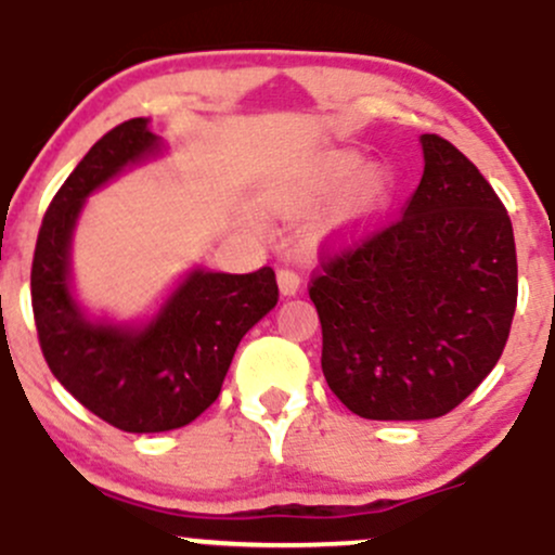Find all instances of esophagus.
Listing matches in <instances>:
<instances>
[{"label": "esophagus", "mask_w": 555, "mask_h": 555, "mask_svg": "<svg viewBox=\"0 0 555 555\" xmlns=\"http://www.w3.org/2000/svg\"><path fill=\"white\" fill-rule=\"evenodd\" d=\"M276 282H279V292H282L284 297H295L299 292V284H302V279H299L297 271L279 269L276 271Z\"/></svg>", "instance_id": "esophagus-1"}]
</instances>
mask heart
I'll return each mask as SVG.
<instances>
[{
  "label": "heart",
  "instance_id": "heart-1",
  "mask_svg": "<svg viewBox=\"0 0 555 555\" xmlns=\"http://www.w3.org/2000/svg\"><path fill=\"white\" fill-rule=\"evenodd\" d=\"M347 188L339 219L344 227L371 224L391 206L397 193V177L388 167L367 169V158L360 151H328L310 167L302 180V190L313 197L334 195Z\"/></svg>",
  "mask_w": 555,
  "mask_h": 555
}]
</instances>
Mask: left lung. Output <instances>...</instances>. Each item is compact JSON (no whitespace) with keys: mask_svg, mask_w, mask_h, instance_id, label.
<instances>
[{"mask_svg":"<svg viewBox=\"0 0 555 555\" xmlns=\"http://www.w3.org/2000/svg\"><path fill=\"white\" fill-rule=\"evenodd\" d=\"M420 145L423 180L404 216L310 286L326 384L365 420H433L462 404L499 362L517 310L499 195L449 140Z\"/></svg>","mask_w":555,"mask_h":555,"instance_id":"8db88e82","label":"left lung"}]
</instances>
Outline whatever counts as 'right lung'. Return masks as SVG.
<instances>
[{"label":"right lung","instance_id":"obj_1","mask_svg":"<svg viewBox=\"0 0 555 555\" xmlns=\"http://www.w3.org/2000/svg\"><path fill=\"white\" fill-rule=\"evenodd\" d=\"M164 151L145 117L106 132L54 195L30 271L38 341L54 378L86 410L127 433L175 430L203 415L219 397L242 336L279 299L271 269L224 273L193 266L149 315L119 321L82 308L73 240L86 201Z\"/></svg>","mask_w":555,"mask_h":555}]
</instances>
